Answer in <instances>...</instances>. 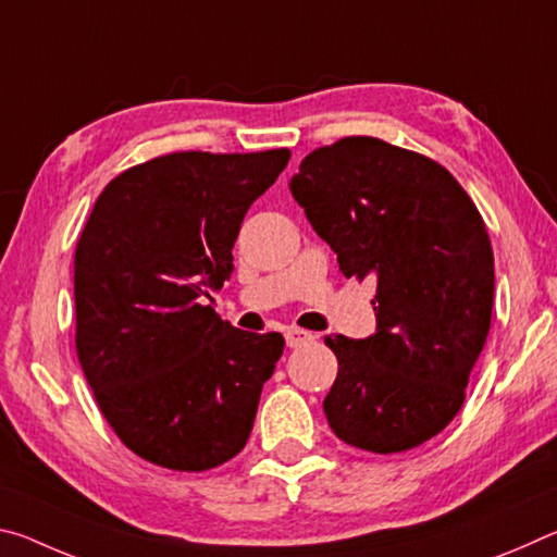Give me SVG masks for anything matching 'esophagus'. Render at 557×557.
<instances>
[{"instance_id": "34e87169", "label": "esophagus", "mask_w": 557, "mask_h": 557, "mask_svg": "<svg viewBox=\"0 0 557 557\" xmlns=\"http://www.w3.org/2000/svg\"><path fill=\"white\" fill-rule=\"evenodd\" d=\"M312 338H314L312 334L305 332V329H297V326H289L287 332H285V342H287L289 348H297L301 344H309V342H312Z\"/></svg>"}]
</instances>
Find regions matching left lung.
<instances>
[{
  "instance_id": "8db88e82",
  "label": "left lung",
  "mask_w": 557,
  "mask_h": 557,
  "mask_svg": "<svg viewBox=\"0 0 557 557\" xmlns=\"http://www.w3.org/2000/svg\"><path fill=\"white\" fill-rule=\"evenodd\" d=\"M289 191L338 270L375 280V334L324 338L338 361L329 425L375 455L422 445L459 412L492 326L482 213L445 166L375 137L314 149Z\"/></svg>"
}]
</instances>
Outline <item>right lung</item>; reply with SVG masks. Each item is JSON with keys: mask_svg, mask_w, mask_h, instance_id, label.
<instances>
[{"mask_svg": "<svg viewBox=\"0 0 557 557\" xmlns=\"http://www.w3.org/2000/svg\"><path fill=\"white\" fill-rule=\"evenodd\" d=\"M287 162L289 149L164 154L92 206L73 260L75 351L108 425L152 465L206 471L250 437L285 338L240 332L206 299Z\"/></svg>", "mask_w": 557, "mask_h": 557, "instance_id": "obj_1", "label": "right lung"}]
</instances>
